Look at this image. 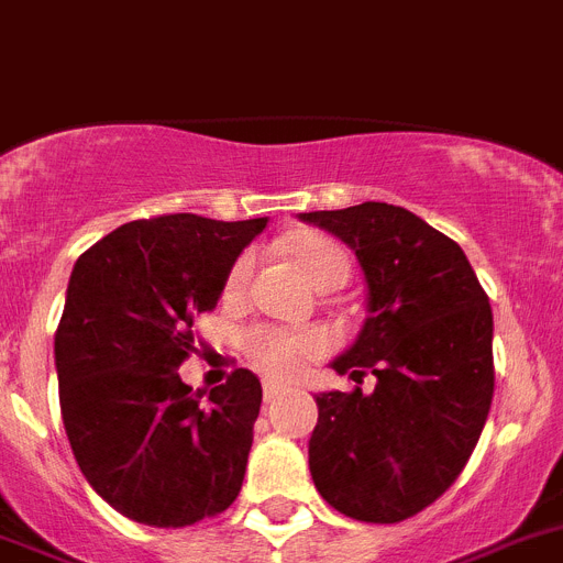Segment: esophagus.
Wrapping results in <instances>:
<instances>
[{
	"instance_id": "34e87169",
	"label": "esophagus",
	"mask_w": 563,
	"mask_h": 563,
	"mask_svg": "<svg viewBox=\"0 0 563 563\" xmlns=\"http://www.w3.org/2000/svg\"><path fill=\"white\" fill-rule=\"evenodd\" d=\"M280 394H286V388H283L280 383H272V379H266V383H263V397H266V402H275Z\"/></svg>"
}]
</instances>
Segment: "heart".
<instances>
[{"label":"heart","instance_id":"obj_1","mask_svg":"<svg viewBox=\"0 0 563 563\" xmlns=\"http://www.w3.org/2000/svg\"><path fill=\"white\" fill-rule=\"evenodd\" d=\"M291 257L295 266L300 268V275L311 283L314 288L325 286V283H345L349 280V254L340 243L329 241V238H302L291 246ZM254 268V254L243 252L238 261L232 263L227 277V291H241L249 283ZM243 349L246 356L268 376H295L302 365L320 356L329 349L325 334L317 329H280V325H254L243 336Z\"/></svg>","mask_w":563,"mask_h":563}]
</instances>
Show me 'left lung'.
<instances>
[{
	"label": "left lung",
	"instance_id": "8db88e82",
	"mask_svg": "<svg viewBox=\"0 0 563 563\" xmlns=\"http://www.w3.org/2000/svg\"><path fill=\"white\" fill-rule=\"evenodd\" d=\"M300 221L354 249L368 317L331 368L376 376L371 394H317L314 487L334 510L397 525L464 471L493 402V311L464 252L394 203L365 200Z\"/></svg>",
	"mask_w": 563,
	"mask_h": 563
}]
</instances>
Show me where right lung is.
<instances>
[{
    "mask_svg": "<svg viewBox=\"0 0 563 563\" xmlns=\"http://www.w3.org/2000/svg\"><path fill=\"white\" fill-rule=\"evenodd\" d=\"M266 223L161 214L124 223L73 266L53 349L62 422L92 490L139 525L189 527L241 493L261 379L238 368L203 398L178 368L195 314L218 306Z\"/></svg>",
    "mask_w": 563,
    "mask_h": 563,
    "instance_id": "right-lung-1",
    "label": "right lung"
}]
</instances>
